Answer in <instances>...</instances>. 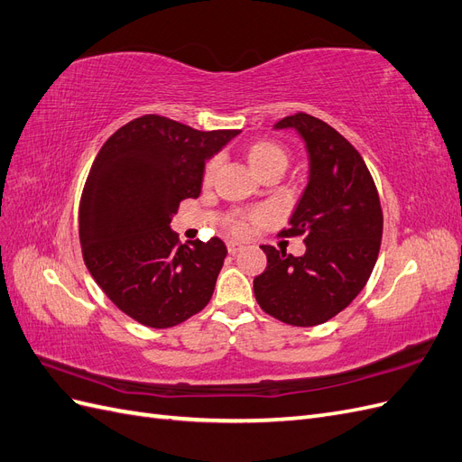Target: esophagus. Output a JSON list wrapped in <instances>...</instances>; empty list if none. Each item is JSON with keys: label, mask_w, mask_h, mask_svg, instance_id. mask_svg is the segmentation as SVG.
Here are the masks:
<instances>
[{"label": "esophagus", "mask_w": 462, "mask_h": 462, "mask_svg": "<svg viewBox=\"0 0 462 462\" xmlns=\"http://www.w3.org/2000/svg\"><path fill=\"white\" fill-rule=\"evenodd\" d=\"M241 248H243V245H241V243H236V241H229V243H227V250H229L231 254H236V253H239Z\"/></svg>", "instance_id": "obj_1"}]
</instances>
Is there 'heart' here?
<instances>
[{"mask_svg":"<svg viewBox=\"0 0 462 462\" xmlns=\"http://www.w3.org/2000/svg\"><path fill=\"white\" fill-rule=\"evenodd\" d=\"M246 160H248L250 167H253V170L260 177L268 175L272 171H282L283 173L287 163H289L287 152L282 146H279L277 143H272V141H260V143L250 144L246 148ZM217 167H219V160L217 158L208 160V163L204 165L202 183L206 187L212 185ZM260 221H262V212H239V214H235L229 219V229L236 236H245V235H248L250 231H253Z\"/></svg>","mask_w":462,"mask_h":462,"instance_id":"b5f03b06","label":"heart"}]
</instances>
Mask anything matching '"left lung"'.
I'll use <instances>...</instances> for the list:
<instances>
[{
  "label": "left lung",
  "mask_w": 462,
  "mask_h": 462,
  "mask_svg": "<svg viewBox=\"0 0 462 462\" xmlns=\"http://www.w3.org/2000/svg\"><path fill=\"white\" fill-rule=\"evenodd\" d=\"M309 152V185L283 236H304L306 253L263 245V273L254 277L260 309L289 326L310 328L345 310L365 289L380 253L383 214L368 167L356 148L309 114L283 117Z\"/></svg>",
  "instance_id": "left-lung-1"
}]
</instances>
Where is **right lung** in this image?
Segmentation results:
<instances>
[{"mask_svg":"<svg viewBox=\"0 0 462 462\" xmlns=\"http://www.w3.org/2000/svg\"><path fill=\"white\" fill-rule=\"evenodd\" d=\"M239 133L143 116L97 152L79 209L82 258L107 299L138 324L173 328L212 299L226 243L180 245L170 223L180 200L200 197L206 160Z\"/></svg>","mask_w":462,"mask_h":462,"instance_id":"obj_1","label":"right lung"}]
</instances>
